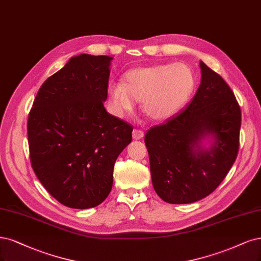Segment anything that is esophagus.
<instances>
[{
  "mask_svg": "<svg viewBox=\"0 0 261 261\" xmlns=\"http://www.w3.org/2000/svg\"><path fill=\"white\" fill-rule=\"evenodd\" d=\"M142 137H143V132H142L141 129H137V128H135V129L133 130V138H134L135 140L141 139Z\"/></svg>",
  "mask_w": 261,
  "mask_h": 261,
  "instance_id": "obj_1",
  "label": "esophagus"
}]
</instances>
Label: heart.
<instances>
[{
    "mask_svg": "<svg viewBox=\"0 0 261 261\" xmlns=\"http://www.w3.org/2000/svg\"><path fill=\"white\" fill-rule=\"evenodd\" d=\"M195 85L193 70L186 64L156 65L132 69L122 83L108 86L112 112L123 116L141 100V109L153 121L172 118L191 96Z\"/></svg>",
    "mask_w": 261,
    "mask_h": 261,
    "instance_id": "heart-1",
    "label": "heart"
}]
</instances>
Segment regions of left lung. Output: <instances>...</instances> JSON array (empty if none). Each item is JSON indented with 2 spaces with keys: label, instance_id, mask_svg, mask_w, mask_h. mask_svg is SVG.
<instances>
[{
  "label": "left lung",
  "instance_id": "left-lung-1",
  "mask_svg": "<svg viewBox=\"0 0 261 261\" xmlns=\"http://www.w3.org/2000/svg\"><path fill=\"white\" fill-rule=\"evenodd\" d=\"M200 68L201 84L191 102L145 136L152 185L170 204L193 203L215 191L239 151L241 109L236 96L203 61Z\"/></svg>",
  "mask_w": 261,
  "mask_h": 261
}]
</instances>
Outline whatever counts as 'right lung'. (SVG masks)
I'll use <instances>...</instances> for the list:
<instances>
[{
	"label": "right lung",
	"instance_id": "1",
	"mask_svg": "<svg viewBox=\"0 0 261 261\" xmlns=\"http://www.w3.org/2000/svg\"><path fill=\"white\" fill-rule=\"evenodd\" d=\"M109 56L81 54L42 84L28 119L31 165L48 193L70 208L102 203L129 124L107 112Z\"/></svg>",
	"mask_w": 261,
	"mask_h": 261
}]
</instances>
